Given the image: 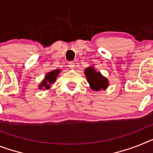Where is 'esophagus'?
Returning <instances> with one entry per match:
<instances>
[{
	"label": "esophagus",
	"instance_id": "1",
	"mask_svg": "<svg viewBox=\"0 0 153 153\" xmlns=\"http://www.w3.org/2000/svg\"><path fill=\"white\" fill-rule=\"evenodd\" d=\"M68 66L70 68H74V63L73 61H71V62L68 63Z\"/></svg>",
	"mask_w": 153,
	"mask_h": 153
}]
</instances>
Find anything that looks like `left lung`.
<instances>
[{"label":"left lung","instance_id":"left-lung-1","mask_svg":"<svg viewBox=\"0 0 153 153\" xmlns=\"http://www.w3.org/2000/svg\"><path fill=\"white\" fill-rule=\"evenodd\" d=\"M85 74L87 77L88 82L90 85L92 90H104L108 86V80L102 76L100 71H96L92 67L87 68L85 70Z\"/></svg>","mask_w":153,"mask_h":153}]
</instances>
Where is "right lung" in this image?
<instances>
[{
  "instance_id": "right-lung-1",
  "label": "right lung",
  "mask_w": 153,
  "mask_h": 153,
  "mask_svg": "<svg viewBox=\"0 0 153 153\" xmlns=\"http://www.w3.org/2000/svg\"><path fill=\"white\" fill-rule=\"evenodd\" d=\"M59 72H60V70L57 69V70H53L51 72H49L48 74H47V75L45 76L44 80L43 81V82L39 85V88H42L43 87L46 89H49L50 87H51V85L54 82L55 80H56V78H57Z\"/></svg>"
}]
</instances>
